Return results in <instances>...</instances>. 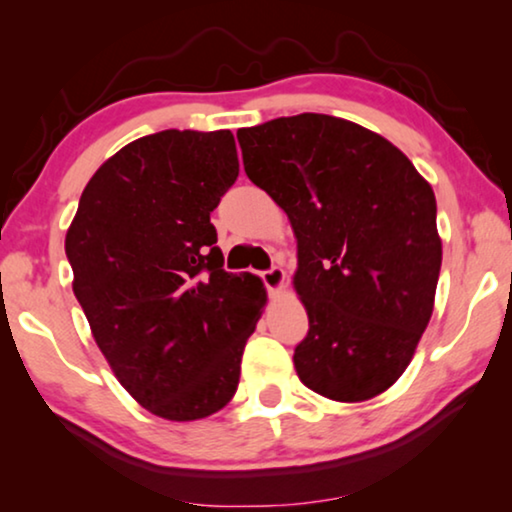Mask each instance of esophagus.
Here are the masks:
<instances>
[{
  "instance_id": "esophagus-1",
  "label": "esophagus",
  "mask_w": 512,
  "mask_h": 512,
  "mask_svg": "<svg viewBox=\"0 0 512 512\" xmlns=\"http://www.w3.org/2000/svg\"><path fill=\"white\" fill-rule=\"evenodd\" d=\"M261 277H263V284H265V289H268L270 296H277V293L282 291L286 284V272L282 268H277V265L275 268L265 270Z\"/></svg>"
}]
</instances>
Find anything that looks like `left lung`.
<instances>
[{
  "label": "left lung",
  "mask_w": 512,
  "mask_h": 512,
  "mask_svg": "<svg viewBox=\"0 0 512 512\" xmlns=\"http://www.w3.org/2000/svg\"><path fill=\"white\" fill-rule=\"evenodd\" d=\"M244 172L289 216L310 331L293 366L340 403L380 396L429 326L443 261L436 195L389 139L298 114L237 130Z\"/></svg>",
  "instance_id": "obj_1"
}]
</instances>
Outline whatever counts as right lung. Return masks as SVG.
Returning <instances> with one entry per match:
<instances>
[{
  "mask_svg": "<svg viewBox=\"0 0 512 512\" xmlns=\"http://www.w3.org/2000/svg\"><path fill=\"white\" fill-rule=\"evenodd\" d=\"M240 174L230 130H163L104 160L65 237L93 338L135 401L170 422L219 412L265 307L223 270L209 214Z\"/></svg>",
  "mask_w": 512,
  "mask_h": 512,
  "instance_id": "add662e5",
  "label": "right lung"
}]
</instances>
